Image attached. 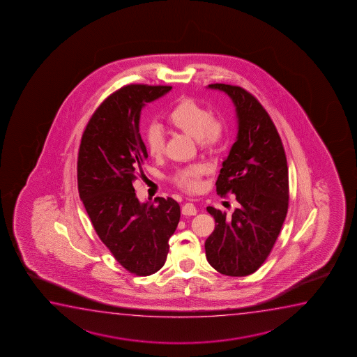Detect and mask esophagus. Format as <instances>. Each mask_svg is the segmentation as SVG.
Masks as SVG:
<instances>
[{
	"mask_svg": "<svg viewBox=\"0 0 357 357\" xmlns=\"http://www.w3.org/2000/svg\"><path fill=\"white\" fill-rule=\"evenodd\" d=\"M181 213L184 215H195L197 213V210H196L195 206L190 204V202H188L181 207Z\"/></svg>",
	"mask_w": 357,
	"mask_h": 357,
	"instance_id": "1",
	"label": "esophagus"
}]
</instances>
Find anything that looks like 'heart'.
I'll return each mask as SVG.
<instances>
[{"mask_svg": "<svg viewBox=\"0 0 357 357\" xmlns=\"http://www.w3.org/2000/svg\"><path fill=\"white\" fill-rule=\"evenodd\" d=\"M167 123L173 129L196 139L202 150L215 152L225 142L223 124L213 114L192 98H183L172 108ZM146 150L151 157L161 156L165 151V137L156 126H151L144 134ZM207 173L204 165L181 168L174 176V183L183 190L194 192L200 189L201 178Z\"/></svg>", "mask_w": 357, "mask_h": 357, "instance_id": "b5f03b06", "label": "heart"}]
</instances>
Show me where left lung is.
Returning <instances> with one entry per match:
<instances>
[{
  "label": "left lung",
  "instance_id": "1",
  "mask_svg": "<svg viewBox=\"0 0 357 357\" xmlns=\"http://www.w3.org/2000/svg\"><path fill=\"white\" fill-rule=\"evenodd\" d=\"M208 88L234 103L238 137L222 163L217 194H234L231 215L207 207L215 227L206 239V257L220 273L245 277L262 266L273 249L289 206L288 163L277 128L249 91L228 84Z\"/></svg>",
  "mask_w": 357,
  "mask_h": 357
}]
</instances>
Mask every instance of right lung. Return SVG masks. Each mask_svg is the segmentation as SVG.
<instances>
[{"label": "right lung", "instance_id": "right-lung-1", "mask_svg": "<svg viewBox=\"0 0 357 357\" xmlns=\"http://www.w3.org/2000/svg\"><path fill=\"white\" fill-rule=\"evenodd\" d=\"M171 89L144 84L119 89L90 118L79 147V196L93 229L118 264L142 277L163 267L168 240L181 220L176 200L142 204L132 186L149 157L139 132L142 107Z\"/></svg>", "mask_w": 357, "mask_h": 357}]
</instances>
